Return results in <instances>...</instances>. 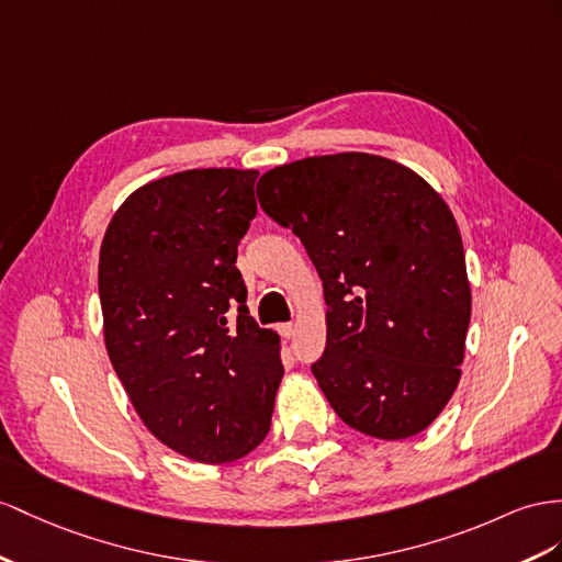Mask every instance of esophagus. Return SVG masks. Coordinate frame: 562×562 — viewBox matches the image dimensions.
I'll use <instances>...</instances> for the list:
<instances>
[{
	"label": "esophagus",
	"mask_w": 562,
	"mask_h": 562,
	"mask_svg": "<svg viewBox=\"0 0 562 562\" xmlns=\"http://www.w3.org/2000/svg\"><path fill=\"white\" fill-rule=\"evenodd\" d=\"M278 329H280V337L282 339H292L294 333H296V325L294 323H282Z\"/></svg>",
	"instance_id": "obj_1"
}]
</instances>
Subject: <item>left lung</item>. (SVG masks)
I'll list each match as a JSON object with an SVG mask.
<instances>
[{
    "mask_svg": "<svg viewBox=\"0 0 562 562\" xmlns=\"http://www.w3.org/2000/svg\"><path fill=\"white\" fill-rule=\"evenodd\" d=\"M256 194L323 280L327 344L311 370L329 406L386 441L429 427L458 386L472 311L446 201L418 172L363 151L278 166Z\"/></svg>",
    "mask_w": 562,
    "mask_h": 562,
    "instance_id": "8db88e82",
    "label": "left lung"
}]
</instances>
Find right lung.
<instances>
[{"mask_svg":"<svg viewBox=\"0 0 562 562\" xmlns=\"http://www.w3.org/2000/svg\"><path fill=\"white\" fill-rule=\"evenodd\" d=\"M258 170L194 168L142 184L99 251L111 366L151 435L196 463L254 451L284 368L237 270Z\"/></svg>","mask_w":562,"mask_h":562,"instance_id":"right-lung-1","label":"right lung"}]
</instances>
